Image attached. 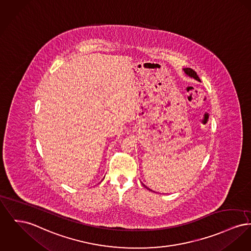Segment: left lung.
<instances>
[{"instance_id": "left-lung-1", "label": "left lung", "mask_w": 251, "mask_h": 251, "mask_svg": "<svg viewBox=\"0 0 251 251\" xmlns=\"http://www.w3.org/2000/svg\"><path fill=\"white\" fill-rule=\"evenodd\" d=\"M184 72H185L186 74L188 75L189 76H191V77H193V78H195L196 80L200 81V78H199L198 75L196 74V72H195L194 70H192V68H184ZM143 186H144L145 188H147V187H146V186H145L144 184H143ZM148 190H150V189H148ZM150 191H151V190H150Z\"/></svg>"}]
</instances>
